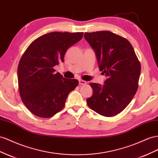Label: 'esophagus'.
Returning a JSON list of instances; mask_svg holds the SVG:
<instances>
[{
  "label": "esophagus",
  "mask_w": 158,
  "mask_h": 158,
  "mask_svg": "<svg viewBox=\"0 0 158 158\" xmlns=\"http://www.w3.org/2000/svg\"><path fill=\"white\" fill-rule=\"evenodd\" d=\"M79 84L80 85H85V84H86V81H84V80H79Z\"/></svg>",
  "instance_id": "34e87169"
}]
</instances>
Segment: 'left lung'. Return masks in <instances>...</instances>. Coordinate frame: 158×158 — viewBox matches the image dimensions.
I'll use <instances>...</instances> for the list:
<instances>
[{
  "instance_id": "obj_1",
  "label": "left lung",
  "mask_w": 158,
  "mask_h": 158,
  "mask_svg": "<svg viewBox=\"0 0 158 158\" xmlns=\"http://www.w3.org/2000/svg\"><path fill=\"white\" fill-rule=\"evenodd\" d=\"M84 38L95 50L100 70L108 78L104 86L90 83L89 108L106 117L120 113L138 88L141 65L130 42L110 31L85 32Z\"/></svg>"
}]
</instances>
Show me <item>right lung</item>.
I'll list each match as a JSON object with an SVG mask.
<instances>
[{
	"mask_svg": "<svg viewBox=\"0 0 158 158\" xmlns=\"http://www.w3.org/2000/svg\"><path fill=\"white\" fill-rule=\"evenodd\" d=\"M83 35L46 34L34 40L23 54L17 72L20 96L35 116H53L64 107L69 93L78 85L77 80L63 78L54 67L64 62L68 48L82 39Z\"/></svg>",
	"mask_w": 158,
	"mask_h": 158,
	"instance_id": "right-lung-1",
	"label": "right lung"
}]
</instances>
